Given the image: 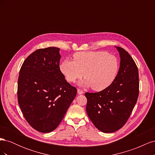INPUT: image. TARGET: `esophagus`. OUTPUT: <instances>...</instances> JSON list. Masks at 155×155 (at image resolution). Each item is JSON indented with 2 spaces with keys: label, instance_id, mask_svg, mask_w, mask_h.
<instances>
[{
  "label": "esophagus",
  "instance_id": "34e87169",
  "mask_svg": "<svg viewBox=\"0 0 155 155\" xmlns=\"http://www.w3.org/2000/svg\"><path fill=\"white\" fill-rule=\"evenodd\" d=\"M78 94H83V91L81 89H78Z\"/></svg>",
  "mask_w": 155,
  "mask_h": 155
}]
</instances>
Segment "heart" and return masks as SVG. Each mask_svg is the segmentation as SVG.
Here are the masks:
<instances>
[{
    "mask_svg": "<svg viewBox=\"0 0 155 155\" xmlns=\"http://www.w3.org/2000/svg\"><path fill=\"white\" fill-rule=\"evenodd\" d=\"M73 57L74 61L65 59L60 67L68 82L74 83L83 75L85 79L81 83L82 86L101 91L111 85L118 74V59L107 51H80Z\"/></svg>",
    "mask_w": 155,
    "mask_h": 155,
    "instance_id": "b5f03b06",
    "label": "heart"
}]
</instances>
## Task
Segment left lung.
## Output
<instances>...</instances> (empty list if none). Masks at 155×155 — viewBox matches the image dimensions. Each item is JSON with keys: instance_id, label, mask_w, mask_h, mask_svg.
<instances>
[{"instance_id": "obj_1", "label": "left lung", "mask_w": 155, "mask_h": 155, "mask_svg": "<svg viewBox=\"0 0 155 155\" xmlns=\"http://www.w3.org/2000/svg\"><path fill=\"white\" fill-rule=\"evenodd\" d=\"M116 48L120 65L114 81L100 92L85 94L89 118L98 130L105 133L115 132L126 124L139 94L137 64L126 50L118 46Z\"/></svg>"}]
</instances>
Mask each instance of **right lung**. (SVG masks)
I'll use <instances>...</instances> for the list:
<instances>
[{
	"label": "right lung",
	"instance_id": "add662e5",
	"mask_svg": "<svg viewBox=\"0 0 155 155\" xmlns=\"http://www.w3.org/2000/svg\"><path fill=\"white\" fill-rule=\"evenodd\" d=\"M59 50H35L25 60L18 76V105L28 123L41 133L58 127L77 94L60 70Z\"/></svg>",
	"mask_w": 155,
	"mask_h": 155
}]
</instances>
